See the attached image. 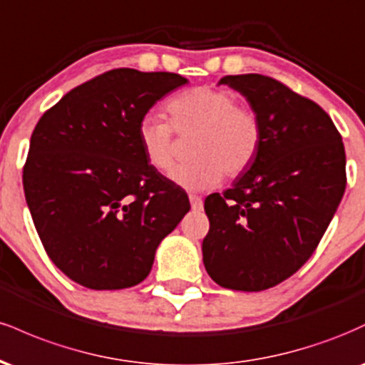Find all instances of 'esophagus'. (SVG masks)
Here are the masks:
<instances>
[{"label": "esophagus", "instance_id": "esophagus-1", "mask_svg": "<svg viewBox=\"0 0 365 365\" xmlns=\"http://www.w3.org/2000/svg\"><path fill=\"white\" fill-rule=\"evenodd\" d=\"M188 199H190V206L194 211H200V209H202L204 204H202V199H200L199 195H190Z\"/></svg>", "mask_w": 365, "mask_h": 365}]
</instances>
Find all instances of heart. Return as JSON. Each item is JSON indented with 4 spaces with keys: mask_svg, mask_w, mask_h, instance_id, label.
<instances>
[{
    "mask_svg": "<svg viewBox=\"0 0 365 365\" xmlns=\"http://www.w3.org/2000/svg\"><path fill=\"white\" fill-rule=\"evenodd\" d=\"M168 121L144 116L137 137L145 161L166 171L175 161V129L190 135V161L175 166L170 178L187 190H207L226 177H238L257 156L262 127L257 113L238 106L233 92L221 87H195L177 96L166 106Z\"/></svg>",
    "mask_w": 365,
    "mask_h": 365,
    "instance_id": "obj_1",
    "label": "heart"
}]
</instances>
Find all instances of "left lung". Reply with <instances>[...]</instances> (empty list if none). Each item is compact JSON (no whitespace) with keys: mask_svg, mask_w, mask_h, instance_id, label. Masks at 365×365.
<instances>
[{"mask_svg":"<svg viewBox=\"0 0 365 365\" xmlns=\"http://www.w3.org/2000/svg\"><path fill=\"white\" fill-rule=\"evenodd\" d=\"M257 113L252 165L223 194L206 197L207 274L223 288L261 292L300 269L319 245L346 187L345 148L319 104L259 73L226 75Z\"/></svg>","mask_w":365,"mask_h":365,"instance_id":"obj_1","label":"left lung"}]
</instances>
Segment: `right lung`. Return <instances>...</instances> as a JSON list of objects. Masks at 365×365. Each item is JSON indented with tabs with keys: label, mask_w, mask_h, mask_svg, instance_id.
Instances as JSON below:
<instances>
[{
	"label": "right lung",
	"mask_w": 365,
	"mask_h": 365,
	"mask_svg": "<svg viewBox=\"0 0 365 365\" xmlns=\"http://www.w3.org/2000/svg\"><path fill=\"white\" fill-rule=\"evenodd\" d=\"M187 78L116 68L75 87L37 121L24 192L44 250L92 290L144 282L159 242L190 209L185 192L145 161L137 128Z\"/></svg>",
	"instance_id": "1"
}]
</instances>
